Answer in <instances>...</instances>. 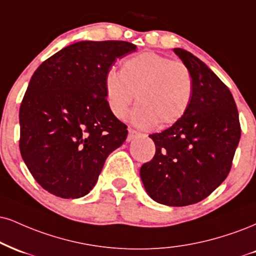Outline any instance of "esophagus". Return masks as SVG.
<instances>
[{
    "instance_id": "esophagus-1",
    "label": "esophagus",
    "mask_w": 256,
    "mask_h": 256,
    "mask_svg": "<svg viewBox=\"0 0 256 256\" xmlns=\"http://www.w3.org/2000/svg\"><path fill=\"white\" fill-rule=\"evenodd\" d=\"M140 132L134 130V128H128V138H126V140H128V142L134 140L138 136H140Z\"/></svg>"
}]
</instances>
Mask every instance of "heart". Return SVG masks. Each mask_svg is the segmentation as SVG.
Wrapping results in <instances>:
<instances>
[{
  "label": "heart",
  "mask_w": 256,
  "mask_h": 256,
  "mask_svg": "<svg viewBox=\"0 0 256 256\" xmlns=\"http://www.w3.org/2000/svg\"><path fill=\"white\" fill-rule=\"evenodd\" d=\"M104 93L112 114L128 116L136 95L132 122L148 128L169 126L186 114L193 94V78L182 62L155 52H140L126 58L120 72L110 70L104 78Z\"/></svg>",
  "instance_id": "obj_1"
}]
</instances>
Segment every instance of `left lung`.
<instances>
[{
    "label": "left lung",
    "instance_id": "left-lung-1",
    "mask_svg": "<svg viewBox=\"0 0 256 256\" xmlns=\"http://www.w3.org/2000/svg\"><path fill=\"white\" fill-rule=\"evenodd\" d=\"M174 52L192 75V100L178 122L150 134L156 152L140 174L155 202L187 206L202 202L226 180L241 126L235 100L216 74L190 52Z\"/></svg>",
    "mask_w": 256,
    "mask_h": 256
}]
</instances>
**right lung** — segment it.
I'll use <instances>...</instances> for the list:
<instances>
[{
	"instance_id": "add662e5",
	"label": "right lung",
	"mask_w": 256,
	"mask_h": 256,
	"mask_svg": "<svg viewBox=\"0 0 256 256\" xmlns=\"http://www.w3.org/2000/svg\"><path fill=\"white\" fill-rule=\"evenodd\" d=\"M137 46L122 40L78 42L40 64L20 106V152L51 194L76 199L96 184L128 130L110 112L104 78Z\"/></svg>"
}]
</instances>
